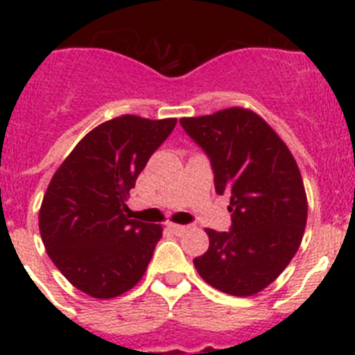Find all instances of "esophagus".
Segmentation results:
<instances>
[{
  "label": "esophagus",
  "instance_id": "1",
  "mask_svg": "<svg viewBox=\"0 0 355 355\" xmlns=\"http://www.w3.org/2000/svg\"><path fill=\"white\" fill-rule=\"evenodd\" d=\"M168 229H171L172 233H175V234H183L184 231H187V225H181V224H168Z\"/></svg>",
  "mask_w": 355,
  "mask_h": 355
}]
</instances>
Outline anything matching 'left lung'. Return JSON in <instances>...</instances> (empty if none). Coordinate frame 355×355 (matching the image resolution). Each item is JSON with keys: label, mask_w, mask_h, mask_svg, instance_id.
Listing matches in <instances>:
<instances>
[{"label": "left lung", "mask_w": 355, "mask_h": 355, "mask_svg": "<svg viewBox=\"0 0 355 355\" xmlns=\"http://www.w3.org/2000/svg\"><path fill=\"white\" fill-rule=\"evenodd\" d=\"M211 159L216 193H229L231 231L206 229L209 247L193 259L209 286L250 297L281 275L307 220L302 175L286 144L256 112L233 106L180 119Z\"/></svg>", "instance_id": "8db88e82"}]
</instances>
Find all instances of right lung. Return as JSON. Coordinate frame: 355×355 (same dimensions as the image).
<instances>
[{
	"label": "right lung",
	"instance_id": "obj_1",
	"mask_svg": "<svg viewBox=\"0 0 355 355\" xmlns=\"http://www.w3.org/2000/svg\"><path fill=\"white\" fill-rule=\"evenodd\" d=\"M178 119L121 115L94 128L56 168L39 211L44 247L69 283L114 299L146 274L162 225L131 220L126 200Z\"/></svg>",
	"mask_w": 355,
	"mask_h": 355
}]
</instances>
